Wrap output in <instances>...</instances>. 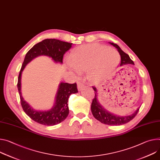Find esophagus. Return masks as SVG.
Masks as SVG:
<instances>
[{
  "label": "esophagus",
  "mask_w": 160,
  "mask_h": 160,
  "mask_svg": "<svg viewBox=\"0 0 160 160\" xmlns=\"http://www.w3.org/2000/svg\"><path fill=\"white\" fill-rule=\"evenodd\" d=\"M77 87H78V90L79 91H80L83 87H84V84L83 83H82V82H78V85H77Z\"/></svg>",
  "instance_id": "34e87169"
}]
</instances>
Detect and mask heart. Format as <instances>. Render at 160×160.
I'll return each mask as SVG.
<instances>
[{
    "mask_svg": "<svg viewBox=\"0 0 160 160\" xmlns=\"http://www.w3.org/2000/svg\"><path fill=\"white\" fill-rule=\"evenodd\" d=\"M120 61L119 52L99 44L84 45L77 47L67 60L69 68L78 74L87 70V78L97 82L110 77Z\"/></svg>",
    "mask_w": 160,
    "mask_h": 160,
    "instance_id": "heart-1",
    "label": "heart"
}]
</instances>
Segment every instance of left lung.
<instances>
[{"instance_id": "obj_1", "label": "left lung", "mask_w": 160, "mask_h": 160, "mask_svg": "<svg viewBox=\"0 0 160 160\" xmlns=\"http://www.w3.org/2000/svg\"><path fill=\"white\" fill-rule=\"evenodd\" d=\"M110 44L117 48L118 51L120 53L121 59L120 66H122L123 65L128 64H134L133 61L130 59L129 55L125 52H124L117 44H114L113 42H110ZM92 88L95 91L94 92L95 96L93 98L92 101L91 111L94 117L98 121H100L101 123L108 124L110 126H119V125L124 124L129 122L130 121H132L138 113L139 111V108L137 109V110L132 115H130L129 116H125V117H121V116L115 115L114 114H112L108 112V111H107L105 109H104L102 107H101L98 101L97 95H96L97 94L96 88L95 87H92Z\"/></svg>"}]
</instances>
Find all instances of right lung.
Listing matches in <instances>:
<instances>
[{"label": "right lung", "mask_w": 160, "mask_h": 160, "mask_svg": "<svg viewBox=\"0 0 160 160\" xmlns=\"http://www.w3.org/2000/svg\"><path fill=\"white\" fill-rule=\"evenodd\" d=\"M72 44L56 39H46L34 45L25 55L18 75L17 87L23 111L28 117L38 123L45 126H53L64 121L69 114L68 99L71 94L78 92L77 85L76 83H61L53 108L48 111H36L28 105L22 96V72L28 62L39 55H47L52 57L54 61L62 63L64 54L71 47Z\"/></svg>", "instance_id": "obj_1"}]
</instances>
